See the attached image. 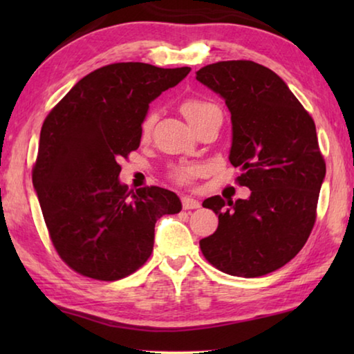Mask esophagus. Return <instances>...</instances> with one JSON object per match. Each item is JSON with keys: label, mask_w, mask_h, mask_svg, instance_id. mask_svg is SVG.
I'll list each match as a JSON object with an SVG mask.
<instances>
[{"label": "esophagus", "mask_w": 354, "mask_h": 354, "mask_svg": "<svg viewBox=\"0 0 354 354\" xmlns=\"http://www.w3.org/2000/svg\"><path fill=\"white\" fill-rule=\"evenodd\" d=\"M183 209H196L200 207V201L190 198V196H183Z\"/></svg>", "instance_id": "esophagus-1"}]
</instances>
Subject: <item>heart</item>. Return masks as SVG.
Here are the masks:
<instances>
[{"label":"heart","mask_w":354,"mask_h":354,"mask_svg":"<svg viewBox=\"0 0 354 354\" xmlns=\"http://www.w3.org/2000/svg\"><path fill=\"white\" fill-rule=\"evenodd\" d=\"M215 107L217 106L211 103V101L200 100V98H187L181 103V112L184 113V117L195 127V124L198 123L209 111L215 109ZM154 122H156V112L148 111L147 115L142 118V123H140L142 137L149 136V133H151V129L154 127ZM196 175H198V167L190 165V164H179V165L171 167L170 170L171 179L179 184L190 183V179L195 178Z\"/></svg>","instance_id":"heart-1"}]
</instances>
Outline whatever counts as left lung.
<instances>
[{
	"label": "left lung",
	"mask_w": 354,
	"mask_h": 354,
	"mask_svg": "<svg viewBox=\"0 0 354 354\" xmlns=\"http://www.w3.org/2000/svg\"><path fill=\"white\" fill-rule=\"evenodd\" d=\"M196 80L225 98L230 160L242 170L237 184L251 190L248 200L203 201L218 215V227L201 239V253L232 277H263L293 259L315 225L326 173L315 123L286 82L253 61L206 65Z\"/></svg>",
	"instance_id": "8db88e82"
}]
</instances>
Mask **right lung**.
<instances>
[{"label":"right lung","mask_w":354,"mask_h":354,"mask_svg":"<svg viewBox=\"0 0 354 354\" xmlns=\"http://www.w3.org/2000/svg\"><path fill=\"white\" fill-rule=\"evenodd\" d=\"M117 62L97 68L59 101L40 131L32 184L53 247L82 277L117 281L148 261L154 225L181 201L158 185L128 190L122 159L140 145L149 103L189 75Z\"/></svg>","instance_id":"1"}]
</instances>
